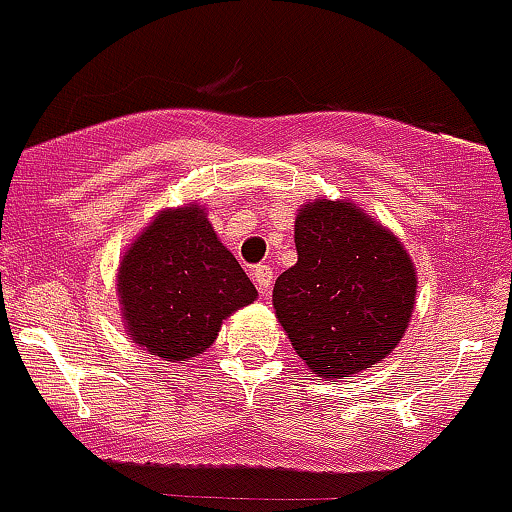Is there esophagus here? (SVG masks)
<instances>
[{
	"instance_id": "1",
	"label": "esophagus",
	"mask_w": 512,
	"mask_h": 512,
	"mask_svg": "<svg viewBox=\"0 0 512 512\" xmlns=\"http://www.w3.org/2000/svg\"><path fill=\"white\" fill-rule=\"evenodd\" d=\"M251 276H254L256 281V288L261 296H268V291H271V283H273V271L268 266H256L254 271H251Z\"/></svg>"
}]
</instances>
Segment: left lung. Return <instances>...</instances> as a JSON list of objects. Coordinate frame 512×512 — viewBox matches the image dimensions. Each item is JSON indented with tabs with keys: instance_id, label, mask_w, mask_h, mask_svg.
Wrapping results in <instances>:
<instances>
[{
	"instance_id": "1",
	"label": "left lung",
	"mask_w": 512,
	"mask_h": 512,
	"mask_svg": "<svg viewBox=\"0 0 512 512\" xmlns=\"http://www.w3.org/2000/svg\"><path fill=\"white\" fill-rule=\"evenodd\" d=\"M298 261L276 278L273 308L291 346L321 378L376 366L401 343L416 268L401 241L351 201H308L296 216Z\"/></svg>"
}]
</instances>
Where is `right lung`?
I'll return each instance as SVG.
<instances>
[{"label": "right lung", "instance_id": "obj_1", "mask_svg": "<svg viewBox=\"0 0 512 512\" xmlns=\"http://www.w3.org/2000/svg\"><path fill=\"white\" fill-rule=\"evenodd\" d=\"M116 293L126 331L151 356L189 361L256 288L196 204L166 209L121 258Z\"/></svg>", "mask_w": 512, "mask_h": 512}]
</instances>
